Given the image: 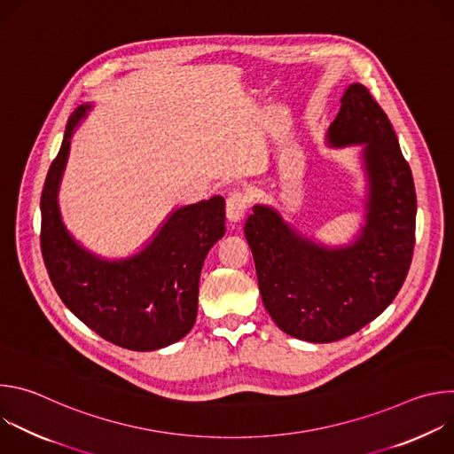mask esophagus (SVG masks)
<instances>
[{"mask_svg":"<svg viewBox=\"0 0 454 454\" xmlns=\"http://www.w3.org/2000/svg\"><path fill=\"white\" fill-rule=\"evenodd\" d=\"M249 208V201L242 192H233L226 200V217L231 223H240Z\"/></svg>","mask_w":454,"mask_h":454,"instance_id":"obj_1","label":"esophagus"}]
</instances>
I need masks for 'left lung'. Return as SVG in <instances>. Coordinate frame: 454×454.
I'll return each mask as SVG.
<instances>
[{"label": "left lung", "mask_w": 454, "mask_h": 454, "mask_svg": "<svg viewBox=\"0 0 454 454\" xmlns=\"http://www.w3.org/2000/svg\"><path fill=\"white\" fill-rule=\"evenodd\" d=\"M357 144H364L368 200L352 244H316L266 205H254L244 226L266 310L303 341L333 343L357 333L394 301L410 271L417 217L411 168L386 113L363 84H350L329 127V145Z\"/></svg>", "instance_id": "obj_1"}]
</instances>
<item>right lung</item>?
Wrapping results in <instances>:
<instances>
[{"label":"right lung","mask_w":454,"mask_h":454,"mask_svg":"<svg viewBox=\"0 0 454 454\" xmlns=\"http://www.w3.org/2000/svg\"><path fill=\"white\" fill-rule=\"evenodd\" d=\"M91 106L68 120L41 193V251L50 280L82 323L129 350H158L184 338L196 323L200 275L210 247L224 235V200L214 196L174 210L135 256L106 261L64 228L57 207L70 140Z\"/></svg>","instance_id":"obj_1"}]
</instances>
